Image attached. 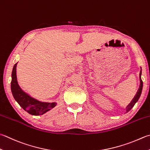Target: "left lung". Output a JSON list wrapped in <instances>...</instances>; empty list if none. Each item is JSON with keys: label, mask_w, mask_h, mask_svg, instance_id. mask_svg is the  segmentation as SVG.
I'll use <instances>...</instances> for the list:
<instances>
[{"label": "left lung", "mask_w": 150, "mask_h": 150, "mask_svg": "<svg viewBox=\"0 0 150 150\" xmlns=\"http://www.w3.org/2000/svg\"><path fill=\"white\" fill-rule=\"evenodd\" d=\"M141 74H142V70H140V87H139V89H138V91L136 95L134 96V97L133 98V99L132 100V101L130 103V104L129 105L127 106L126 108V113H127L129 111H130L132 108H133V106H134V104H136L137 102L139 99V98L141 95V93H142V87H143V82H142V79H141Z\"/></svg>", "instance_id": "1"}]
</instances>
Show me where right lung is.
Returning a JSON list of instances; mask_svg holds the SVG:
<instances>
[{
    "mask_svg": "<svg viewBox=\"0 0 150 150\" xmlns=\"http://www.w3.org/2000/svg\"><path fill=\"white\" fill-rule=\"evenodd\" d=\"M14 64L12 73L11 91L15 100L21 106V108L29 114L34 115H39L45 114L57 105L56 103H44L35 99L24 92L21 89L17 81L16 67Z\"/></svg>",
    "mask_w": 150,
    "mask_h": 150,
    "instance_id": "add662e5",
    "label": "right lung"
}]
</instances>
